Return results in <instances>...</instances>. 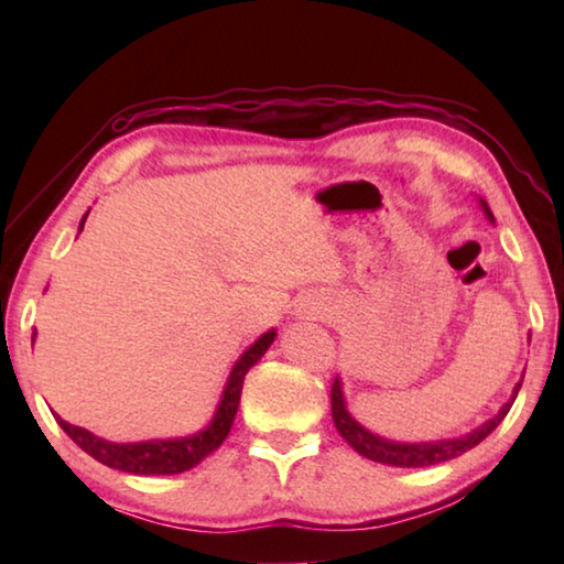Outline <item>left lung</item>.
Wrapping results in <instances>:
<instances>
[{"label": "left lung", "mask_w": 564, "mask_h": 564, "mask_svg": "<svg viewBox=\"0 0 564 564\" xmlns=\"http://www.w3.org/2000/svg\"><path fill=\"white\" fill-rule=\"evenodd\" d=\"M480 208L485 212V216H488V221L495 224L490 206L485 204L482 198H480ZM520 386H522V380L514 386L510 400L498 410V415L485 420L480 427H475V431H470V433H465L460 437H443V441L400 443V441H390V437L368 431L366 425L358 423V420L352 417V413L348 410V403H346V393H343V380L336 378L333 380V390H330L333 423H336L343 441H346L358 455L368 457V460L393 465V467H427V465L453 460V457L473 451L477 443H482L485 437H488L495 427L502 423V417L510 413L514 398H518Z\"/></svg>", "instance_id": "left-lung-1"}]
</instances>
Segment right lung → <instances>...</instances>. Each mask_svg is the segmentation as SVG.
Segmentation results:
<instances>
[{
	"mask_svg": "<svg viewBox=\"0 0 564 564\" xmlns=\"http://www.w3.org/2000/svg\"><path fill=\"white\" fill-rule=\"evenodd\" d=\"M89 212L84 214L79 224V234L87 221ZM36 338V333L32 340ZM275 340V328L265 330L263 336L243 350V356L234 362L231 373L224 386L221 400L214 410L212 423L202 427L198 433H191L184 437H161V441H141V443H111L104 441V437L89 433L87 427L66 423L64 417L54 413L56 423L62 425V431L72 437V441L82 447L84 453L91 455L94 460L104 463L107 467L131 475H178L186 473L191 467L206 460L208 455L218 451V445L226 441V435L231 433L234 417L238 403H241V390H243V378L248 370H251L256 362L263 358V352L271 348Z\"/></svg>",
	"mask_w": 564,
	"mask_h": 564,
	"instance_id": "add662e5",
	"label": "right lung"
}]
</instances>
